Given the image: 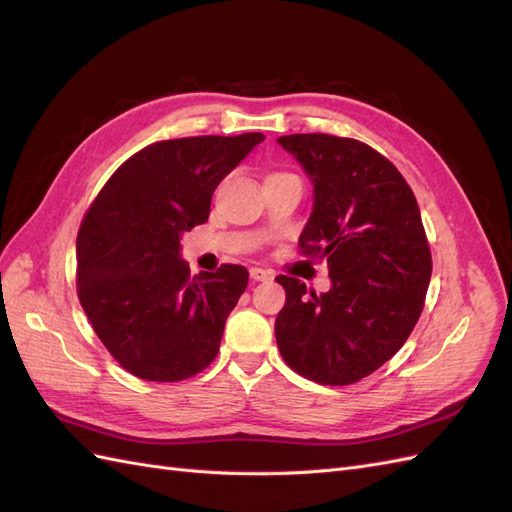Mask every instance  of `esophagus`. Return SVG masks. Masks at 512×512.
I'll list each match as a JSON object with an SVG mask.
<instances>
[{
	"mask_svg": "<svg viewBox=\"0 0 512 512\" xmlns=\"http://www.w3.org/2000/svg\"><path fill=\"white\" fill-rule=\"evenodd\" d=\"M250 277H252L254 282H269L271 280V273L265 271V269L254 267V269H250Z\"/></svg>",
	"mask_w": 512,
	"mask_h": 512,
	"instance_id": "esophagus-1",
	"label": "esophagus"
}]
</instances>
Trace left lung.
<instances>
[{
  "mask_svg": "<svg viewBox=\"0 0 512 512\" xmlns=\"http://www.w3.org/2000/svg\"><path fill=\"white\" fill-rule=\"evenodd\" d=\"M314 185L303 254L324 258L331 288L316 294L277 277L286 305L275 318L284 361L320 384H352L404 346L423 312L431 254L416 198L399 170L354 138H277Z\"/></svg>",
  "mask_w": 512,
  "mask_h": 512,
  "instance_id": "obj_1",
  "label": "left lung"
}]
</instances>
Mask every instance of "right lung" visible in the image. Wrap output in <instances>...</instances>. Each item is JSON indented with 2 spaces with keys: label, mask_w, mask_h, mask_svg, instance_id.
I'll return each mask as SVG.
<instances>
[{
  "label": "right lung",
  "mask_w": 512,
  "mask_h": 512,
  "mask_svg": "<svg viewBox=\"0 0 512 512\" xmlns=\"http://www.w3.org/2000/svg\"><path fill=\"white\" fill-rule=\"evenodd\" d=\"M265 134L194 136L141 149L106 181L76 237L91 327L130 374L177 382L203 371L247 286V269L190 275L181 235L209 220L220 181Z\"/></svg>",
  "instance_id": "right-lung-1"
}]
</instances>
